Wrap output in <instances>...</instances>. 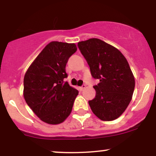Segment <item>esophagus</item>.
<instances>
[{
    "label": "esophagus",
    "mask_w": 156,
    "mask_h": 156,
    "mask_svg": "<svg viewBox=\"0 0 156 156\" xmlns=\"http://www.w3.org/2000/svg\"><path fill=\"white\" fill-rule=\"evenodd\" d=\"M84 88H86V85H85V84H83V85H82L81 87H78V89H79L80 91H82Z\"/></svg>",
    "instance_id": "obj_1"
}]
</instances>
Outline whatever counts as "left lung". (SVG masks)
Listing matches in <instances>:
<instances>
[{"label": "left lung", "instance_id": "left-lung-1", "mask_svg": "<svg viewBox=\"0 0 156 156\" xmlns=\"http://www.w3.org/2000/svg\"><path fill=\"white\" fill-rule=\"evenodd\" d=\"M78 47L100 83L94 85L96 96L89 101L92 112L103 121L122 115L131 101L135 80L128 61L116 48L99 39L78 42Z\"/></svg>", "mask_w": 156, "mask_h": 156}]
</instances>
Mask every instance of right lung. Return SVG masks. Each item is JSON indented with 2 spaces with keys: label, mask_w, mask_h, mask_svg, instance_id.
<instances>
[{
  "label": "right lung",
  "mask_w": 156,
  "mask_h": 156,
  "mask_svg": "<svg viewBox=\"0 0 156 156\" xmlns=\"http://www.w3.org/2000/svg\"><path fill=\"white\" fill-rule=\"evenodd\" d=\"M77 51L75 44L50 42L26 73L23 96L41 120L51 125L62 123L72 112L78 91L65 78L66 65Z\"/></svg>",
  "instance_id": "add662e5"
}]
</instances>
